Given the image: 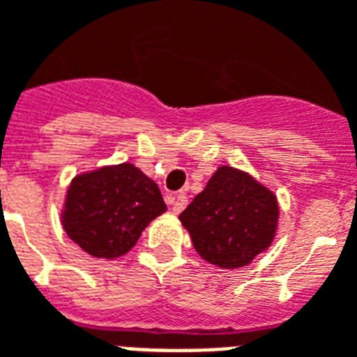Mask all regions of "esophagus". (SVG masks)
I'll list each match as a JSON object with an SVG mask.
<instances>
[{"label":"esophagus","instance_id":"obj_1","mask_svg":"<svg viewBox=\"0 0 357 357\" xmlns=\"http://www.w3.org/2000/svg\"><path fill=\"white\" fill-rule=\"evenodd\" d=\"M187 195H183V192H179V195H176V199H174V202H172V212L174 213H179L185 210L187 206Z\"/></svg>","mask_w":357,"mask_h":357}]
</instances>
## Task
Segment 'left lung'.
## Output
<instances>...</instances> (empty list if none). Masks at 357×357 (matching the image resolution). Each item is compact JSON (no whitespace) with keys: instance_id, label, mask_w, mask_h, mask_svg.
I'll return each mask as SVG.
<instances>
[{"instance_id":"left-lung-1","label":"left lung","mask_w":357,"mask_h":357,"mask_svg":"<svg viewBox=\"0 0 357 357\" xmlns=\"http://www.w3.org/2000/svg\"><path fill=\"white\" fill-rule=\"evenodd\" d=\"M200 257L236 268L273 242L278 204L273 192L231 166H221L179 215Z\"/></svg>"}]
</instances>
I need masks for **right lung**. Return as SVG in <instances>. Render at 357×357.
<instances>
[{
	"label": "right lung",
	"mask_w": 357,
	"mask_h": 357,
	"mask_svg": "<svg viewBox=\"0 0 357 357\" xmlns=\"http://www.w3.org/2000/svg\"><path fill=\"white\" fill-rule=\"evenodd\" d=\"M162 212L166 204L157 183L136 166L119 165L73 179L62 219L84 252L113 259L128 252Z\"/></svg>",
	"instance_id": "1"
}]
</instances>
